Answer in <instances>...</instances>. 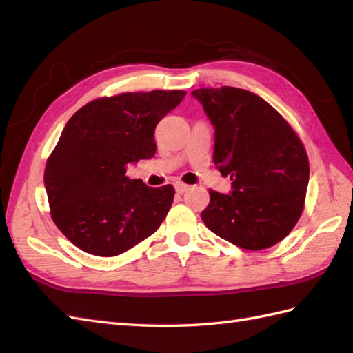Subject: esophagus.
<instances>
[{
    "mask_svg": "<svg viewBox=\"0 0 353 353\" xmlns=\"http://www.w3.org/2000/svg\"><path fill=\"white\" fill-rule=\"evenodd\" d=\"M190 188V185H187V184H184V183H176L175 184V190H176V193H179V194H183V193H185V191Z\"/></svg>",
    "mask_w": 353,
    "mask_h": 353,
    "instance_id": "34e87169",
    "label": "esophagus"
}]
</instances>
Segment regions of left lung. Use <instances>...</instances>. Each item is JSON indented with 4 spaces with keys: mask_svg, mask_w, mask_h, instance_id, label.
<instances>
[{
    "mask_svg": "<svg viewBox=\"0 0 353 353\" xmlns=\"http://www.w3.org/2000/svg\"><path fill=\"white\" fill-rule=\"evenodd\" d=\"M191 94L215 126L213 163L232 179L231 194L209 190L201 221L241 249L271 248L290 234L305 209L309 159L302 140L250 91L221 87Z\"/></svg>",
    "mask_w": 353,
    "mask_h": 353,
    "instance_id": "left-lung-1",
    "label": "left lung"
}]
</instances>
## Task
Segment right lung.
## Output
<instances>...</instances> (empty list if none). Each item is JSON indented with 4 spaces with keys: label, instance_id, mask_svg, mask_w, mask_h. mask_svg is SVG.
I'll return each mask as SVG.
<instances>
[{
    "label": "right lung",
    "instance_id": "add662e5",
    "mask_svg": "<svg viewBox=\"0 0 353 353\" xmlns=\"http://www.w3.org/2000/svg\"><path fill=\"white\" fill-rule=\"evenodd\" d=\"M185 91L122 92L74 113L47 159L50 215L66 239L90 254L110 258L160 227L175 190L147 187L126 168L156 153L154 130Z\"/></svg>",
    "mask_w": 353,
    "mask_h": 353
}]
</instances>
